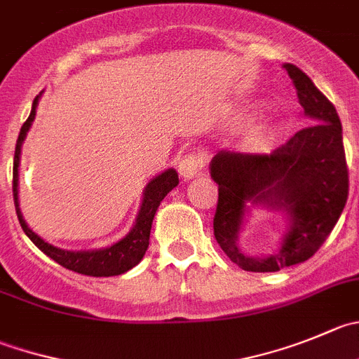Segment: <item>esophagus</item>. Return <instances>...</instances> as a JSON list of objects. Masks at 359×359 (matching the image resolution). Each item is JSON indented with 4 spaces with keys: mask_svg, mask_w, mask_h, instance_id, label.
Listing matches in <instances>:
<instances>
[{
    "mask_svg": "<svg viewBox=\"0 0 359 359\" xmlns=\"http://www.w3.org/2000/svg\"><path fill=\"white\" fill-rule=\"evenodd\" d=\"M204 162H206V158H204L203 151L189 153L177 162V172L182 174V177H185V180H192L203 172Z\"/></svg>",
    "mask_w": 359,
    "mask_h": 359,
    "instance_id": "esophagus-1",
    "label": "esophagus"
}]
</instances>
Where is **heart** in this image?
Returning a JSON list of instances; mask_svg holds the SVG:
<instances>
[{"instance_id":"heart-1","label":"heart","mask_w":359,"mask_h":359,"mask_svg":"<svg viewBox=\"0 0 359 359\" xmlns=\"http://www.w3.org/2000/svg\"><path fill=\"white\" fill-rule=\"evenodd\" d=\"M273 139V128L269 125H261L250 132V142L257 146L268 144Z\"/></svg>"}]
</instances>
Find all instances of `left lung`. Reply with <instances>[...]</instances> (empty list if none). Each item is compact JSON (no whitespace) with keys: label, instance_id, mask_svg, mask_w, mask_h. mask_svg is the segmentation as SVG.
Here are the masks:
<instances>
[{"label":"left lung","instance_id":"1","mask_svg":"<svg viewBox=\"0 0 359 359\" xmlns=\"http://www.w3.org/2000/svg\"><path fill=\"white\" fill-rule=\"evenodd\" d=\"M284 68L312 125L268 155L222 149L210 163L211 177L218 183L215 238L245 271H278L312 257L339 222L349 194L342 123L335 105L296 65L285 63ZM250 205L288 213L292 225L276 255L248 258L237 247L243 217Z\"/></svg>","mask_w":359,"mask_h":359}]
</instances>
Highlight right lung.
Instances as JSON below:
<instances>
[{"label": "right lung", "mask_w": 359, "mask_h": 359, "mask_svg": "<svg viewBox=\"0 0 359 359\" xmlns=\"http://www.w3.org/2000/svg\"><path fill=\"white\" fill-rule=\"evenodd\" d=\"M42 95V93H40ZM40 95H36L35 100H33L32 112H29V118L24 121V125L20 126L19 137H17L15 144V155H13V203H15V211L17 218H19V224L22 227V231L26 233V236L47 255L53 261H56L57 264H61L63 268L72 269L75 273H81V275L88 276H114L121 275V273L128 271L134 266H137L141 262V259L144 257L146 250H148L149 245V233H151V224L153 218H155L156 210H158L160 203H162L163 197L177 187L180 180H177V172L174 169L163 170L162 174L155 176L151 182L146 185L144 194H142V204L141 210H139L137 218H135L134 227L130 229V233L126 234L123 240H119L118 243L111 245L107 248H100V250H84V252H72V250H63V248H57L54 245L47 243L46 240L35 234L32 229L28 227L26 220L22 218L19 208V160H20V146H22L26 134H28L29 126H32L33 119L36 114V105H39Z\"/></svg>", "instance_id": "1"}]
</instances>
